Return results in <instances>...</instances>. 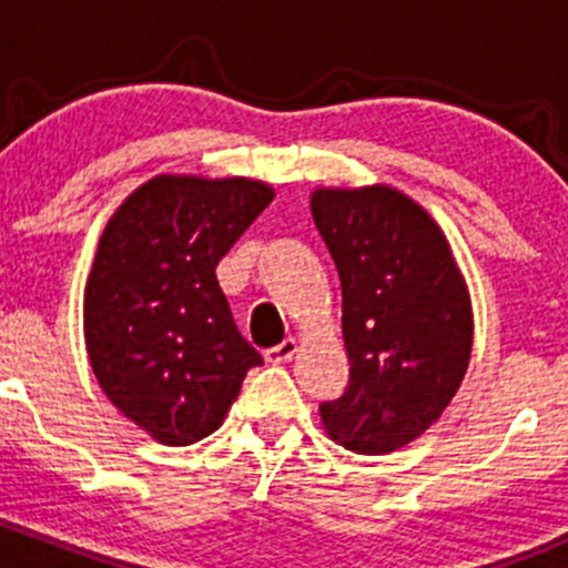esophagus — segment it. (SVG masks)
I'll list each match as a JSON object with an SVG mask.
<instances>
[{
  "label": "esophagus",
  "instance_id": "obj_1",
  "mask_svg": "<svg viewBox=\"0 0 568 568\" xmlns=\"http://www.w3.org/2000/svg\"><path fill=\"white\" fill-rule=\"evenodd\" d=\"M294 354H296V341L294 337H285L280 346L266 348V363H272V365L288 363V359H294Z\"/></svg>",
  "mask_w": 568,
  "mask_h": 568
}]
</instances>
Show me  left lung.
Returning a JSON list of instances; mask_svg holds the SVG:
<instances>
[{
    "instance_id": "8db88e82",
    "label": "left lung",
    "mask_w": 568,
    "mask_h": 568,
    "mask_svg": "<svg viewBox=\"0 0 568 568\" xmlns=\"http://www.w3.org/2000/svg\"><path fill=\"white\" fill-rule=\"evenodd\" d=\"M313 222L343 294L348 387L318 406L326 437L393 454L439 420L467 374L473 305L443 227L387 183L321 186Z\"/></svg>"
}]
</instances>
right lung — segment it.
<instances>
[{
    "mask_svg": "<svg viewBox=\"0 0 568 568\" xmlns=\"http://www.w3.org/2000/svg\"><path fill=\"white\" fill-rule=\"evenodd\" d=\"M272 197L252 178L156 175L109 216L84 288V343L106 398L156 443L216 432L263 363L214 272Z\"/></svg>",
    "mask_w": 568,
    "mask_h": 568,
    "instance_id": "1",
    "label": "right lung"
}]
</instances>
